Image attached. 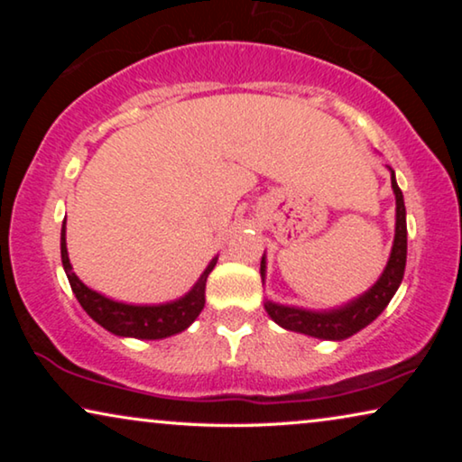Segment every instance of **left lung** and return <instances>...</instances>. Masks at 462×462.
I'll return each mask as SVG.
<instances>
[{"label":"left lung","mask_w":462,"mask_h":462,"mask_svg":"<svg viewBox=\"0 0 462 462\" xmlns=\"http://www.w3.org/2000/svg\"><path fill=\"white\" fill-rule=\"evenodd\" d=\"M389 168V166H387ZM391 172V189L395 195V237L391 245L389 261L384 264L383 273L364 294L345 302V305L332 309H302L294 305H282L264 299V311L277 326L286 328V330L307 334V337L321 338V340H345L364 330L365 326L372 324L378 315L384 311L389 300L400 288L403 280V271H406V254H408V229H406V206H403L402 189L397 187L395 172ZM267 277V256L261 258V280L264 283Z\"/></svg>","instance_id":"left-lung-1"}]
</instances>
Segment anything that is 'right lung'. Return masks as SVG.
Listing matches in <instances>:
<instances>
[{
    "mask_svg": "<svg viewBox=\"0 0 462 462\" xmlns=\"http://www.w3.org/2000/svg\"><path fill=\"white\" fill-rule=\"evenodd\" d=\"M67 220L62 223L60 229V258L62 267H65L67 280L71 283V290L84 311L103 326L105 330L122 338H141V340H160L174 337L198 319L201 309L206 305V280L212 273L214 264L218 256H214L199 280L193 283V288L180 299L160 302V305H132V302L113 300L109 296L97 292V290L88 288L78 275L73 273L71 261H69L67 252Z\"/></svg>",
    "mask_w": 462,
    "mask_h": 462,
    "instance_id": "right-lung-1",
    "label": "right lung"
}]
</instances>
